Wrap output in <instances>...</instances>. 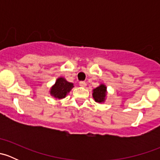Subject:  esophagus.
Listing matches in <instances>:
<instances>
[{
	"instance_id": "1",
	"label": "esophagus",
	"mask_w": 160,
	"mask_h": 160,
	"mask_svg": "<svg viewBox=\"0 0 160 160\" xmlns=\"http://www.w3.org/2000/svg\"><path fill=\"white\" fill-rule=\"evenodd\" d=\"M80 86L82 87V88H85V87L87 86L86 82H84V81H80Z\"/></svg>"
}]
</instances>
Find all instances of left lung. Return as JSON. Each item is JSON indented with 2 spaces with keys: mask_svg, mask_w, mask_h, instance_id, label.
I'll return each instance as SVG.
<instances>
[{
  "mask_svg": "<svg viewBox=\"0 0 160 160\" xmlns=\"http://www.w3.org/2000/svg\"><path fill=\"white\" fill-rule=\"evenodd\" d=\"M92 96L97 103L103 104L107 99V87L104 83H101L98 88L92 90Z\"/></svg>",
  "mask_w": 160,
  "mask_h": 160,
  "instance_id": "8db88e82",
  "label": "left lung"
}]
</instances>
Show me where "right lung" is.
<instances>
[{"label": "right lung", "instance_id": "1", "mask_svg": "<svg viewBox=\"0 0 160 160\" xmlns=\"http://www.w3.org/2000/svg\"><path fill=\"white\" fill-rule=\"evenodd\" d=\"M73 87V83L67 81L64 77H59L56 79V83L50 88L49 93L56 99H63Z\"/></svg>", "mask_w": 160, "mask_h": 160}]
</instances>
